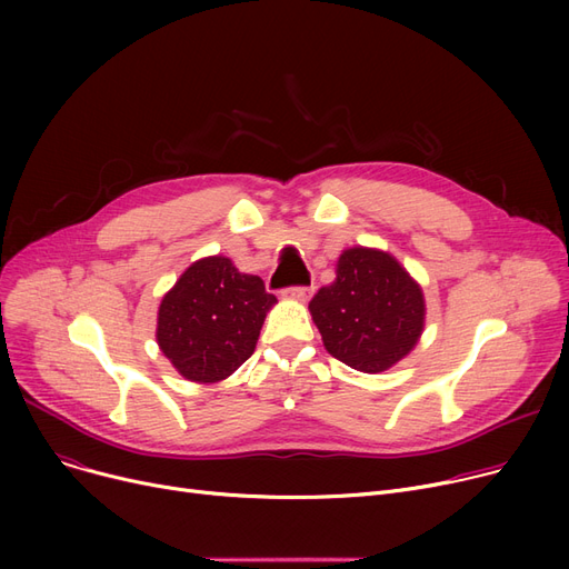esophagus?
<instances>
[{
  "label": "esophagus",
  "mask_w": 569,
  "mask_h": 569,
  "mask_svg": "<svg viewBox=\"0 0 569 569\" xmlns=\"http://www.w3.org/2000/svg\"><path fill=\"white\" fill-rule=\"evenodd\" d=\"M283 295H286V297H290V300L307 302L309 297H311V288H307V286H295V288H288Z\"/></svg>",
  "instance_id": "obj_1"
}]
</instances>
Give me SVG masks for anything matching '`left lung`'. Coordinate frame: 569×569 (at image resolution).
<instances>
[{
	"label": "left lung",
	"instance_id": "8db88e82",
	"mask_svg": "<svg viewBox=\"0 0 569 569\" xmlns=\"http://www.w3.org/2000/svg\"><path fill=\"white\" fill-rule=\"evenodd\" d=\"M325 350L362 373H382L425 332L422 286L387 251L350 247L337 260V279L309 305Z\"/></svg>",
	"mask_w": 569,
	"mask_h": 569
}]
</instances>
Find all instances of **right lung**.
I'll return each instance as SVG.
<instances>
[{
    "instance_id": "obj_1",
    "label": "right lung",
    "mask_w": 569,
    "mask_h": 569,
    "mask_svg": "<svg viewBox=\"0 0 569 569\" xmlns=\"http://www.w3.org/2000/svg\"><path fill=\"white\" fill-rule=\"evenodd\" d=\"M277 297L226 256L191 262L163 295L157 343L174 371L200 385L232 376L256 350Z\"/></svg>"
}]
</instances>
